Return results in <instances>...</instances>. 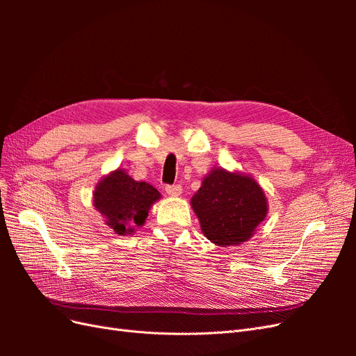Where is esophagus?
Returning <instances> with one entry per match:
<instances>
[{
    "label": "esophagus",
    "mask_w": 356,
    "mask_h": 356,
    "mask_svg": "<svg viewBox=\"0 0 356 356\" xmlns=\"http://www.w3.org/2000/svg\"><path fill=\"white\" fill-rule=\"evenodd\" d=\"M165 190H166V193L169 196H172V197H177V196H179L181 195V191H182V188H181V186H166L165 187Z\"/></svg>",
    "instance_id": "esophagus-1"
}]
</instances>
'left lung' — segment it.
Wrapping results in <instances>:
<instances>
[{"instance_id": "left-lung-1", "label": "left lung", "mask_w": 356, "mask_h": 356, "mask_svg": "<svg viewBox=\"0 0 356 356\" xmlns=\"http://www.w3.org/2000/svg\"><path fill=\"white\" fill-rule=\"evenodd\" d=\"M191 208L207 238L218 246L246 242L267 215V199L258 182L238 172L215 168L191 197Z\"/></svg>"}]
</instances>
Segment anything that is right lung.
<instances>
[{
	"label": "right lung",
	"instance_id": "obj_1",
	"mask_svg": "<svg viewBox=\"0 0 356 356\" xmlns=\"http://www.w3.org/2000/svg\"><path fill=\"white\" fill-rule=\"evenodd\" d=\"M160 193L148 182L135 181L123 169L104 177L93 191V207L105 217V224L117 234H132L148 217Z\"/></svg>",
	"mask_w": 356,
	"mask_h": 356
}]
</instances>
